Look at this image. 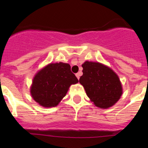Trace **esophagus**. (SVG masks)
I'll use <instances>...</instances> for the list:
<instances>
[{
    "instance_id": "34e87169",
    "label": "esophagus",
    "mask_w": 148,
    "mask_h": 148,
    "mask_svg": "<svg viewBox=\"0 0 148 148\" xmlns=\"http://www.w3.org/2000/svg\"><path fill=\"white\" fill-rule=\"evenodd\" d=\"M80 76H81V74H80L79 72V73H77V74H76V77H77V79H79Z\"/></svg>"
}]
</instances>
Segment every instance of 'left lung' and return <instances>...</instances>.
Masks as SVG:
<instances>
[{"mask_svg": "<svg viewBox=\"0 0 148 148\" xmlns=\"http://www.w3.org/2000/svg\"><path fill=\"white\" fill-rule=\"evenodd\" d=\"M82 67L83 75L79 83L84 87L88 97L100 108L113 106L123 94L118 75L99 62L86 61Z\"/></svg>", "mask_w": 148, "mask_h": 148, "instance_id": "obj_1", "label": "left lung"}]
</instances>
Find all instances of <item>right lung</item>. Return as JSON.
<instances>
[{
    "label": "right lung",
    "instance_id": "obj_1",
    "mask_svg": "<svg viewBox=\"0 0 148 148\" xmlns=\"http://www.w3.org/2000/svg\"><path fill=\"white\" fill-rule=\"evenodd\" d=\"M78 82L69 64L50 63L35 76L30 93L34 100L41 106L54 107L66 95L69 86Z\"/></svg>",
    "mask_w": 148,
    "mask_h": 148
}]
</instances>
